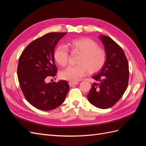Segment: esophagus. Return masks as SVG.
Masks as SVG:
<instances>
[{
    "mask_svg": "<svg viewBox=\"0 0 146 146\" xmlns=\"http://www.w3.org/2000/svg\"><path fill=\"white\" fill-rule=\"evenodd\" d=\"M78 82H69V85H70V86H74L76 85H78Z\"/></svg>",
    "mask_w": 146,
    "mask_h": 146,
    "instance_id": "34e87169",
    "label": "esophagus"
}]
</instances>
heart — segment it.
Masks as SVG:
<instances>
[{
  "mask_svg": "<svg viewBox=\"0 0 146 146\" xmlns=\"http://www.w3.org/2000/svg\"><path fill=\"white\" fill-rule=\"evenodd\" d=\"M72 52H77L79 56L77 66H70L60 74L64 80L78 81L87 71L90 74L98 72L104 66L107 55L105 51L98 47V44L88 38L75 39L68 42ZM68 50L64 46L57 47L54 52V58L58 64L65 66L68 63Z\"/></svg>",
  "mask_w": 146,
  "mask_h": 146,
  "instance_id": "obj_1",
  "label": "heart"
}]
</instances>
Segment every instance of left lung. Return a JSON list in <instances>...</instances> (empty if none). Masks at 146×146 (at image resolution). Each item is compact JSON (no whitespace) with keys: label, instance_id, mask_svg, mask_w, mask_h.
<instances>
[{"label":"left lung","instance_id":"8db88e82","mask_svg":"<svg viewBox=\"0 0 146 146\" xmlns=\"http://www.w3.org/2000/svg\"><path fill=\"white\" fill-rule=\"evenodd\" d=\"M106 52V61L99 72L92 76L98 82L92 83L87 98L101 109L111 107L127 90L129 78V63L122 48L107 36L99 37Z\"/></svg>","mask_w":146,"mask_h":146}]
</instances>
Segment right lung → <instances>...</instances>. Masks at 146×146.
Returning <instances> with one entry per match:
<instances>
[{"label": "right lung", "mask_w": 146, "mask_h": 146, "mask_svg": "<svg viewBox=\"0 0 146 146\" xmlns=\"http://www.w3.org/2000/svg\"><path fill=\"white\" fill-rule=\"evenodd\" d=\"M67 33H48L35 39L22 53L17 66V76L25 98L34 107L42 111L52 110L63 103L69 90L63 80L46 83L57 72L54 49Z\"/></svg>", "instance_id": "obj_1"}]
</instances>
